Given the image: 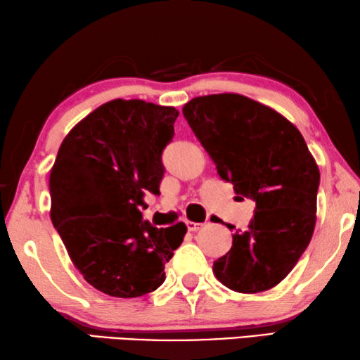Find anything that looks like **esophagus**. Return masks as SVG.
I'll return each mask as SVG.
<instances>
[{"instance_id": "esophagus-1", "label": "esophagus", "mask_w": 360, "mask_h": 360, "mask_svg": "<svg viewBox=\"0 0 360 360\" xmlns=\"http://www.w3.org/2000/svg\"><path fill=\"white\" fill-rule=\"evenodd\" d=\"M186 226H188V229H190V231H199V229L202 228V223H198V221H188L186 223Z\"/></svg>"}]
</instances>
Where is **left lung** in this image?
<instances>
[{"label":"left lung","instance_id":"1","mask_svg":"<svg viewBox=\"0 0 360 360\" xmlns=\"http://www.w3.org/2000/svg\"><path fill=\"white\" fill-rule=\"evenodd\" d=\"M184 116L220 179L257 204L249 228L233 234L231 250L212 271L234 292L269 290L313 238L321 179L316 159L285 116L240 94L194 97Z\"/></svg>","mask_w":360,"mask_h":360}]
</instances>
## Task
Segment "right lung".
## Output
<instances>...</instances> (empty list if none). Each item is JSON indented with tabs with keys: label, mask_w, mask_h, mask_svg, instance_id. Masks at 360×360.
Returning <instances> with one entry per match:
<instances>
[{
	"label": "right lung",
	"mask_w": 360,
	"mask_h": 360,
	"mask_svg": "<svg viewBox=\"0 0 360 360\" xmlns=\"http://www.w3.org/2000/svg\"><path fill=\"white\" fill-rule=\"evenodd\" d=\"M176 116L145 100H110L67 134L51 169L52 225L82 278L110 297L156 290L184 243V221L155 228L140 212L146 194H159Z\"/></svg>",
	"instance_id": "right-lung-1"
}]
</instances>
